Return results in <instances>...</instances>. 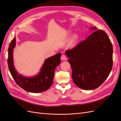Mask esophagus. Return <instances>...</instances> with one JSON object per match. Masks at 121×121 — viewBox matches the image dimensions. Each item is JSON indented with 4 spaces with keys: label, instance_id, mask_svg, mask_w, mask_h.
I'll return each mask as SVG.
<instances>
[{
    "label": "esophagus",
    "instance_id": "esophagus-1",
    "mask_svg": "<svg viewBox=\"0 0 121 121\" xmlns=\"http://www.w3.org/2000/svg\"><path fill=\"white\" fill-rule=\"evenodd\" d=\"M61 60H67V56H65V54H62L61 56Z\"/></svg>",
    "mask_w": 121,
    "mask_h": 121
}]
</instances>
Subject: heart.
I'll use <instances>...</instances> for the list:
<instances>
[{
  "mask_svg": "<svg viewBox=\"0 0 121 121\" xmlns=\"http://www.w3.org/2000/svg\"><path fill=\"white\" fill-rule=\"evenodd\" d=\"M78 39L79 36L77 34L73 35L71 37V38L69 39L68 42V47H69V48H73V47H75L78 42Z\"/></svg>",
  "mask_w": 121,
  "mask_h": 121,
  "instance_id": "b5f03b06",
  "label": "heart"
}]
</instances>
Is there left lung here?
I'll use <instances>...</instances> for the list:
<instances>
[{
  "instance_id": "left-lung-1",
  "label": "left lung",
  "mask_w": 121,
  "mask_h": 121,
  "mask_svg": "<svg viewBox=\"0 0 121 121\" xmlns=\"http://www.w3.org/2000/svg\"><path fill=\"white\" fill-rule=\"evenodd\" d=\"M90 29L95 31L74 48L65 52L72 67L73 81L86 90L100 86L112 67V45L108 35L101 30H97L95 27Z\"/></svg>"
}]
</instances>
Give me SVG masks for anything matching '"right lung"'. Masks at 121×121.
I'll return each instance as SVG.
<instances>
[{"mask_svg":"<svg viewBox=\"0 0 121 121\" xmlns=\"http://www.w3.org/2000/svg\"><path fill=\"white\" fill-rule=\"evenodd\" d=\"M16 44V39L14 37L9 45L8 59L9 69L16 83L29 92L39 93L48 89L53 83L55 69L60 63L61 53H58L46 59L37 75L27 77L18 73L14 68L13 52Z\"/></svg>","mask_w":121,"mask_h":121,"instance_id":"1","label":"right lung"}]
</instances>
